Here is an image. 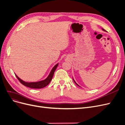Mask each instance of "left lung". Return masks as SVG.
Wrapping results in <instances>:
<instances>
[{
    "mask_svg": "<svg viewBox=\"0 0 125 125\" xmlns=\"http://www.w3.org/2000/svg\"><path fill=\"white\" fill-rule=\"evenodd\" d=\"M103 30H104V31H105V30H104V29H103ZM74 82H75V84H77V85H78V84H77V83H76V82H75V81H74ZM78 85V86H79V85Z\"/></svg>",
    "mask_w": 125,
    "mask_h": 125,
    "instance_id": "8db88e82",
    "label": "left lung"
}]
</instances>
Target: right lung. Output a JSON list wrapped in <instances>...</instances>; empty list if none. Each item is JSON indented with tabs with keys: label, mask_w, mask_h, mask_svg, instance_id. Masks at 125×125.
I'll return each mask as SVG.
<instances>
[{
	"label": "right lung",
	"mask_w": 125,
	"mask_h": 125,
	"mask_svg": "<svg viewBox=\"0 0 125 125\" xmlns=\"http://www.w3.org/2000/svg\"><path fill=\"white\" fill-rule=\"evenodd\" d=\"M58 65V63L56 64V65L53 67V68H52V70H51L50 74H49L48 77L46 79H45L44 80L41 81L39 82H26L23 80H22L21 79L19 78L16 74V76L19 80V81H20L21 83H22V84L26 86L29 87V88H32V89H42L47 86L49 83H50L52 78V77H53L55 71L57 68V67Z\"/></svg>",
	"instance_id": "obj_1"
}]
</instances>
